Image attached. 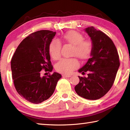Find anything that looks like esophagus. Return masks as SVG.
<instances>
[{
	"mask_svg": "<svg viewBox=\"0 0 130 130\" xmlns=\"http://www.w3.org/2000/svg\"><path fill=\"white\" fill-rule=\"evenodd\" d=\"M62 77H63V78H64V77H65V78H70L71 76L70 75H66V74H63V75H62Z\"/></svg>",
	"mask_w": 130,
	"mask_h": 130,
	"instance_id": "obj_1",
	"label": "esophagus"
}]
</instances>
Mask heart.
Returning <instances> with one entry per match:
<instances>
[{"mask_svg":"<svg viewBox=\"0 0 130 130\" xmlns=\"http://www.w3.org/2000/svg\"><path fill=\"white\" fill-rule=\"evenodd\" d=\"M66 42L73 45V56H76L82 60L89 59L92 56L93 45L89 40H84V36L80 33L75 31H70L63 36ZM61 43L59 40H54L50 42L48 47L49 54L54 60H57L61 57ZM79 66L76 58H69L61 60L55 66L56 71L60 73L69 74L75 70Z\"/></svg>","mask_w":130,"mask_h":130,"instance_id":"heart-1","label":"heart"}]
</instances>
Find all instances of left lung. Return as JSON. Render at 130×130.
<instances>
[{
    "instance_id": "obj_1",
    "label": "left lung",
    "mask_w": 130,
    "mask_h": 130,
    "mask_svg": "<svg viewBox=\"0 0 130 130\" xmlns=\"http://www.w3.org/2000/svg\"><path fill=\"white\" fill-rule=\"evenodd\" d=\"M93 45L92 57L78 70L83 75L89 73L88 77L78 76L79 83L75 90L82 97L96 100L103 96L114 83L120 67V60L116 47L112 40L94 27L85 29Z\"/></svg>"
}]
</instances>
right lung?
<instances>
[{
  "label": "right lung",
  "instance_id": "right-lung-1",
  "mask_svg": "<svg viewBox=\"0 0 130 130\" xmlns=\"http://www.w3.org/2000/svg\"><path fill=\"white\" fill-rule=\"evenodd\" d=\"M56 32L41 30L29 35L18 45L11 60V69L17 92L27 101L38 104L54 93L61 75L54 73L42 76L41 70L51 72L48 47Z\"/></svg>",
  "mask_w": 130,
  "mask_h": 130
}]
</instances>
